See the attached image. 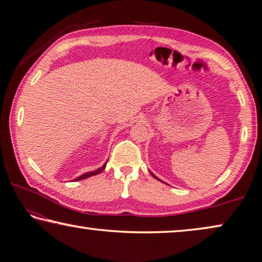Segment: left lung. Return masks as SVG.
Masks as SVG:
<instances>
[{"label":"left lung","mask_w":262,"mask_h":262,"mask_svg":"<svg viewBox=\"0 0 262 262\" xmlns=\"http://www.w3.org/2000/svg\"><path fill=\"white\" fill-rule=\"evenodd\" d=\"M152 175H153V173H152ZM153 176H154V175H153ZM154 177H155V176H154ZM155 178H157V180H159V178H158V177H155ZM159 181H160V180H159Z\"/></svg>","instance_id":"8db88e82"}]
</instances>
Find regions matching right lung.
Returning a JSON list of instances; mask_svg holds the SVG:
<instances>
[{
	"mask_svg": "<svg viewBox=\"0 0 262 262\" xmlns=\"http://www.w3.org/2000/svg\"><path fill=\"white\" fill-rule=\"evenodd\" d=\"M105 164H107V162H105L102 167L101 168H99L98 170H94V171H92V172H86V173H84V175H81V176H79V177H77L75 181H80V180H85V178H87V177H91V176H94V175H98V173H100V172H102L103 170H104V168H105Z\"/></svg>",
	"mask_w": 262,
	"mask_h": 262,
	"instance_id": "right-lung-1",
	"label": "right lung"
}]
</instances>
